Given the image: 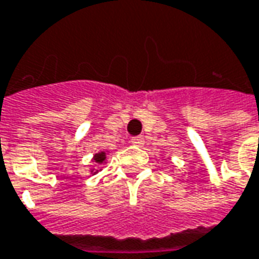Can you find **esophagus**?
<instances>
[{
    "instance_id": "obj_1",
    "label": "esophagus",
    "mask_w": 259,
    "mask_h": 259,
    "mask_svg": "<svg viewBox=\"0 0 259 259\" xmlns=\"http://www.w3.org/2000/svg\"><path fill=\"white\" fill-rule=\"evenodd\" d=\"M130 142H132L133 146H139V147H140V146L144 144V139H143V136H136V137H132Z\"/></svg>"
}]
</instances>
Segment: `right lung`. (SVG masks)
<instances>
[{"mask_svg": "<svg viewBox=\"0 0 259 259\" xmlns=\"http://www.w3.org/2000/svg\"><path fill=\"white\" fill-rule=\"evenodd\" d=\"M105 158H106V153L105 151H102V153H98V154L94 155V161L97 162V164H102L105 161Z\"/></svg>", "mask_w": 259, "mask_h": 259, "instance_id": "right-lung-1", "label": "right lung"}]
</instances>
